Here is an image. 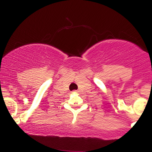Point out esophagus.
Listing matches in <instances>:
<instances>
[{"instance_id": "obj_1", "label": "esophagus", "mask_w": 152, "mask_h": 152, "mask_svg": "<svg viewBox=\"0 0 152 152\" xmlns=\"http://www.w3.org/2000/svg\"><path fill=\"white\" fill-rule=\"evenodd\" d=\"M76 92L77 91H74V93H76Z\"/></svg>"}]
</instances>
